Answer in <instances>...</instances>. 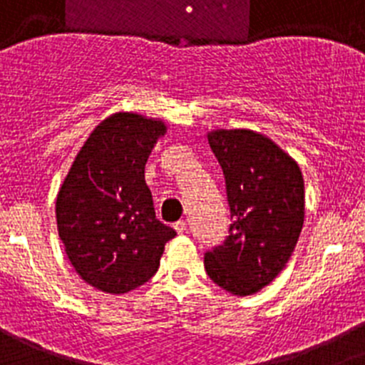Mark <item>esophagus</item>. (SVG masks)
<instances>
[{"label": "esophagus", "mask_w": 365, "mask_h": 365, "mask_svg": "<svg viewBox=\"0 0 365 365\" xmlns=\"http://www.w3.org/2000/svg\"><path fill=\"white\" fill-rule=\"evenodd\" d=\"M175 229H176V232H178V235H183V232L187 231V223L183 222V220H180V222L175 223Z\"/></svg>", "instance_id": "obj_1"}]
</instances>
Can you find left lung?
Returning <instances> with one entry per match:
<instances>
[{"label": "left lung", "mask_w": 365, "mask_h": 365, "mask_svg": "<svg viewBox=\"0 0 365 365\" xmlns=\"http://www.w3.org/2000/svg\"><path fill=\"white\" fill-rule=\"evenodd\" d=\"M207 140L225 176L232 223L203 264L216 285L249 297L271 284L293 255L304 225V176L297 160L256 130L215 129Z\"/></svg>", "instance_id": "1"}]
</instances>
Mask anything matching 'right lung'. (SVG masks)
Segmentation results:
<instances>
[{
    "mask_svg": "<svg viewBox=\"0 0 365 365\" xmlns=\"http://www.w3.org/2000/svg\"><path fill=\"white\" fill-rule=\"evenodd\" d=\"M165 121L116 113L98 123L56 198L67 258L98 291L123 294L154 277L176 231L156 218L145 163Z\"/></svg>",
    "mask_w": 365,
    "mask_h": 365,
    "instance_id": "1",
    "label": "right lung"
}]
</instances>
